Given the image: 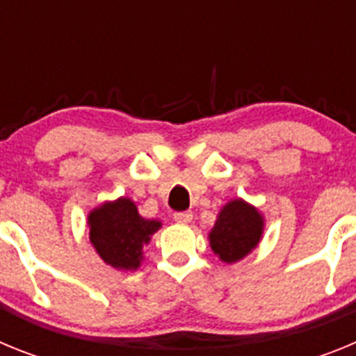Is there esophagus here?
I'll list each match as a JSON object with an SVG mask.
<instances>
[{
    "mask_svg": "<svg viewBox=\"0 0 356 356\" xmlns=\"http://www.w3.org/2000/svg\"><path fill=\"white\" fill-rule=\"evenodd\" d=\"M175 221L178 225H188V222L193 221V212H176Z\"/></svg>",
    "mask_w": 356,
    "mask_h": 356,
    "instance_id": "esophagus-1",
    "label": "esophagus"
}]
</instances>
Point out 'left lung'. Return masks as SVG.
<instances>
[{
    "label": "left lung",
    "mask_w": 356,
    "mask_h": 356,
    "mask_svg": "<svg viewBox=\"0 0 356 356\" xmlns=\"http://www.w3.org/2000/svg\"><path fill=\"white\" fill-rule=\"evenodd\" d=\"M266 219L257 207L242 197L228 201L217 213L209 234L210 248L225 264H235L262 241Z\"/></svg>",
    "instance_id": "left-lung-1"
}]
</instances>
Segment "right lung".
<instances>
[{"instance_id":"add662e5","label":"right lung","mask_w":356,"mask_h":356,"mask_svg":"<svg viewBox=\"0 0 356 356\" xmlns=\"http://www.w3.org/2000/svg\"><path fill=\"white\" fill-rule=\"evenodd\" d=\"M89 238L99 259L118 271H137L144 246L162 228L159 219H146L130 197L105 201L87 216Z\"/></svg>"}]
</instances>
